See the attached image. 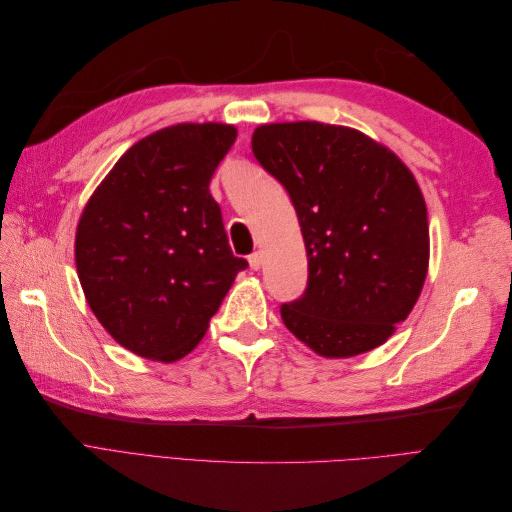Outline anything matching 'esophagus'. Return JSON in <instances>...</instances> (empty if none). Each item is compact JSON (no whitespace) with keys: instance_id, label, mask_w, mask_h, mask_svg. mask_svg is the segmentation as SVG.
<instances>
[{"instance_id":"esophagus-1","label":"esophagus","mask_w":512,"mask_h":512,"mask_svg":"<svg viewBox=\"0 0 512 512\" xmlns=\"http://www.w3.org/2000/svg\"><path fill=\"white\" fill-rule=\"evenodd\" d=\"M247 262H250V267H252L254 271H258V269L262 267V254H260V252H254L250 258H247Z\"/></svg>"}]
</instances>
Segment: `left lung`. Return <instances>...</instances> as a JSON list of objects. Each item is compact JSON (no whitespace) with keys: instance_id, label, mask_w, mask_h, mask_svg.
I'll return each instance as SVG.
<instances>
[{"instance_id":"8db88e82","label":"left lung","mask_w":512,"mask_h":512,"mask_svg":"<svg viewBox=\"0 0 512 512\" xmlns=\"http://www.w3.org/2000/svg\"><path fill=\"white\" fill-rule=\"evenodd\" d=\"M262 168L297 211L307 288L282 305L286 329L324 359L382 346L416 305L429 269L427 205L395 151L356 128L262 123Z\"/></svg>"}]
</instances>
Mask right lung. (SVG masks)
Segmentation results:
<instances>
[{"label": "right lung", "instance_id": "obj_1", "mask_svg": "<svg viewBox=\"0 0 512 512\" xmlns=\"http://www.w3.org/2000/svg\"><path fill=\"white\" fill-rule=\"evenodd\" d=\"M237 138L230 123H177L108 170L76 224L74 260L91 312L149 361L190 354L239 271L209 181Z\"/></svg>", "mask_w": 512, "mask_h": 512}]
</instances>
